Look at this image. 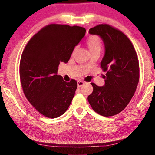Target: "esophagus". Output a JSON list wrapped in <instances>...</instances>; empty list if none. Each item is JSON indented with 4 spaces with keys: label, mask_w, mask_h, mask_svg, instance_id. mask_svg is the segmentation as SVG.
<instances>
[{
    "label": "esophagus",
    "mask_w": 155,
    "mask_h": 155,
    "mask_svg": "<svg viewBox=\"0 0 155 155\" xmlns=\"http://www.w3.org/2000/svg\"><path fill=\"white\" fill-rule=\"evenodd\" d=\"M84 83L83 81H77V85H78V87H82V86L84 85Z\"/></svg>",
    "instance_id": "obj_1"
}]
</instances>
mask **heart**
Segmentation results:
<instances>
[{"mask_svg":"<svg viewBox=\"0 0 155 155\" xmlns=\"http://www.w3.org/2000/svg\"><path fill=\"white\" fill-rule=\"evenodd\" d=\"M86 44H87L88 48L91 53V52L94 51H101L102 46V41L101 38L98 35H91L89 37L87 41H86ZM77 47H75L74 50H73V54L77 51Z\"/></svg>","mask_w":155,"mask_h":155,"instance_id":"obj_1","label":"heart"}]
</instances>
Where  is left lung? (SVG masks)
Listing matches in <instances>:
<instances>
[{"label":"left lung","mask_w":155,"mask_h":155,"mask_svg":"<svg viewBox=\"0 0 155 155\" xmlns=\"http://www.w3.org/2000/svg\"><path fill=\"white\" fill-rule=\"evenodd\" d=\"M89 33L103 41L104 55L101 66L106 75L103 86L91 83L94 90L88 102L98 114L113 116L125 109L137 87L140 66L137 53L127 36L109 25H97Z\"/></svg>","instance_id":"left-lung-1"}]
</instances>
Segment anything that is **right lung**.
<instances>
[{"instance_id": "1", "label": "right lung", "mask_w": 155, "mask_h": 155, "mask_svg": "<svg viewBox=\"0 0 155 155\" xmlns=\"http://www.w3.org/2000/svg\"><path fill=\"white\" fill-rule=\"evenodd\" d=\"M85 28L51 24L28 41L20 62V78L26 98L49 118L67 111L77 88L74 79L57 75L60 62L68 63L74 47L85 35Z\"/></svg>"}]
</instances>
